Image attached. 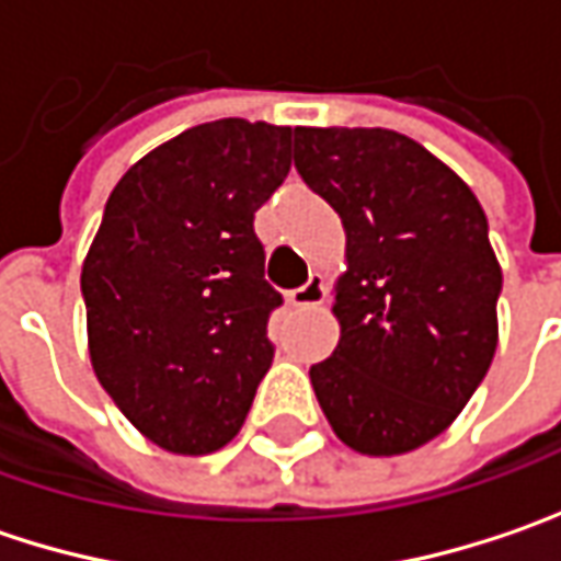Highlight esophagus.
Segmentation results:
<instances>
[{"label": "esophagus", "instance_id": "1", "mask_svg": "<svg viewBox=\"0 0 561 561\" xmlns=\"http://www.w3.org/2000/svg\"><path fill=\"white\" fill-rule=\"evenodd\" d=\"M324 299H328V287L321 277H312L309 284H302L299 290H290V296H287V302L296 309H318Z\"/></svg>", "mask_w": 561, "mask_h": 561}]
</instances>
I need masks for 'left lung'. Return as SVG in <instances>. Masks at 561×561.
I'll return each instance as SVG.
<instances>
[{
    "label": "left lung",
    "instance_id": "obj_1",
    "mask_svg": "<svg viewBox=\"0 0 561 561\" xmlns=\"http://www.w3.org/2000/svg\"><path fill=\"white\" fill-rule=\"evenodd\" d=\"M293 162L346 230L334 356L309 368L334 434L362 456L443 434L496 353L503 271L462 178L383 127H296Z\"/></svg>",
    "mask_w": 561,
    "mask_h": 561
}]
</instances>
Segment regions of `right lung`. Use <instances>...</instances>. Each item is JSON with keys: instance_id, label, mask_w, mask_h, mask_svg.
I'll return each mask as SVG.
<instances>
[{"instance_id": "add662e5", "label": "right lung", "mask_w": 561, "mask_h": 561, "mask_svg": "<svg viewBox=\"0 0 561 561\" xmlns=\"http://www.w3.org/2000/svg\"><path fill=\"white\" fill-rule=\"evenodd\" d=\"M290 137L221 118L156 146L112 190L83 259L93 371L168 453L227 446L268 375L280 293L252 218L290 171Z\"/></svg>"}]
</instances>
